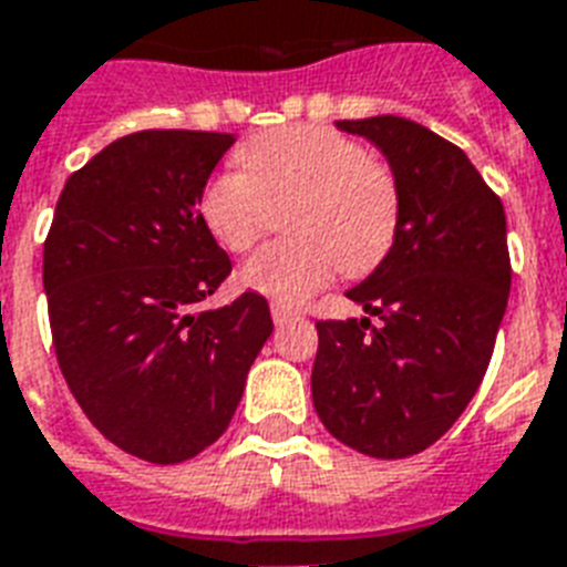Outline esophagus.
<instances>
[{
	"label": "esophagus",
	"instance_id": "1",
	"mask_svg": "<svg viewBox=\"0 0 567 567\" xmlns=\"http://www.w3.org/2000/svg\"><path fill=\"white\" fill-rule=\"evenodd\" d=\"M270 311H274V320L282 327V323H291V320H300L302 311L293 309V306H285V302H274L270 306Z\"/></svg>",
	"mask_w": 567,
	"mask_h": 567
}]
</instances>
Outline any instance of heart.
<instances>
[{"instance_id": "heart-1", "label": "heart", "mask_w": 567, "mask_h": 567, "mask_svg": "<svg viewBox=\"0 0 567 567\" xmlns=\"http://www.w3.org/2000/svg\"><path fill=\"white\" fill-rule=\"evenodd\" d=\"M240 173H217L199 194V214L217 244L247 252L285 214L282 244L240 270L249 291L300 302L341 270L368 276L394 247L400 185L385 162L327 126H288L238 150Z\"/></svg>"}]
</instances>
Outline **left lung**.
<instances>
[{"instance_id": "obj_1", "label": "left lung", "mask_w": 567, "mask_h": 567, "mask_svg": "<svg viewBox=\"0 0 567 567\" xmlns=\"http://www.w3.org/2000/svg\"><path fill=\"white\" fill-rule=\"evenodd\" d=\"M400 185L394 247L347 291L370 318L318 320L315 412L341 444L405 458L465 412L492 362L512 285L506 214L456 144L405 117L338 120Z\"/></svg>"}]
</instances>
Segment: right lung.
I'll return each mask as SVG.
<instances>
[{"label": "right lung", "mask_w": 567, "mask_h": 567, "mask_svg": "<svg viewBox=\"0 0 567 567\" xmlns=\"http://www.w3.org/2000/svg\"><path fill=\"white\" fill-rule=\"evenodd\" d=\"M235 135L146 128L66 179L43 240L58 368L96 430L176 465L212 447L274 332L261 293L203 311L231 274L199 214Z\"/></svg>", "instance_id": "add662e5"}]
</instances>
